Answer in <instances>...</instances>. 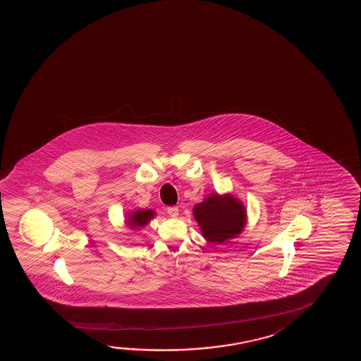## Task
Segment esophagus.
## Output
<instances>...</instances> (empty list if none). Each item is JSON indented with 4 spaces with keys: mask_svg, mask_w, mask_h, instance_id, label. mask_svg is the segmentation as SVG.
<instances>
[{
    "mask_svg": "<svg viewBox=\"0 0 361 361\" xmlns=\"http://www.w3.org/2000/svg\"><path fill=\"white\" fill-rule=\"evenodd\" d=\"M167 214L171 216V218H176L178 215V207H167Z\"/></svg>",
    "mask_w": 361,
    "mask_h": 361,
    "instance_id": "1",
    "label": "esophagus"
}]
</instances>
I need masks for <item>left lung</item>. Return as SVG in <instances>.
<instances>
[{"label": "left lung", "instance_id": "obj_1", "mask_svg": "<svg viewBox=\"0 0 361 361\" xmlns=\"http://www.w3.org/2000/svg\"><path fill=\"white\" fill-rule=\"evenodd\" d=\"M245 209L231 195L209 196L194 207V216L207 242L221 244L240 234L245 225Z\"/></svg>", "mask_w": 361, "mask_h": 361}]
</instances>
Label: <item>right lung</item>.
Returning a JSON list of instances; mask_svg holds the SVG:
<instances>
[{"label": "right lung", "instance_id": "add662e5", "mask_svg": "<svg viewBox=\"0 0 361 361\" xmlns=\"http://www.w3.org/2000/svg\"><path fill=\"white\" fill-rule=\"evenodd\" d=\"M154 214L152 210H146V209L145 210H137L136 213L130 215L127 223L130 224V228H132V229L145 226L151 219L154 218Z\"/></svg>", "mask_w": 361, "mask_h": 361}]
</instances>
